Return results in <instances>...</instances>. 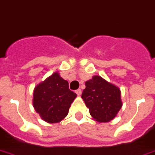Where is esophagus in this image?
<instances>
[{
    "mask_svg": "<svg viewBox=\"0 0 155 155\" xmlns=\"http://www.w3.org/2000/svg\"><path fill=\"white\" fill-rule=\"evenodd\" d=\"M75 93H76V94H77V95H79V96H80V95H81V94H82V91H81V89H78V90L75 91Z\"/></svg>",
    "mask_w": 155,
    "mask_h": 155,
    "instance_id": "34e87169",
    "label": "esophagus"
}]
</instances>
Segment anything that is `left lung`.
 I'll list each match as a JSON object with an SVG mask.
<instances>
[{"instance_id":"8db88e82","label":"left lung","mask_w":155,"mask_h":155,"mask_svg":"<svg viewBox=\"0 0 155 155\" xmlns=\"http://www.w3.org/2000/svg\"><path fill=\"white\" fill-rule=\"evenodd\" d=\"M82 99L90 114L98 123H107L116 117L121 109V91L99 75H94L85 83Z\"/></svg>"}]
</instances>
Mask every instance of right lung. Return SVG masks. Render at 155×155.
I'll use <instances>...</instances> for the list:
<instances>
[{
	"label": "right lung",
	"mask_w": 155,
	"mask_h": 155,
	"mask_svg": "<svg viewBox=\"0 0 155 155\" xmlns=\"http://www.w3.org/2000/svg\"><path fill=\"white\" fill-rule=\"evenodd\" d=\"M77 95L68 87V82L56 71L37 84L33 91V107L48 123H60L68 115Z\"/></svg>",
	"instance_id": "add662e5"
}]
</instances>
